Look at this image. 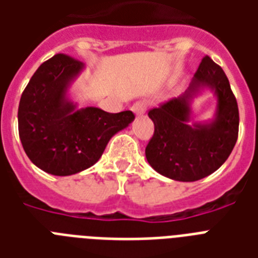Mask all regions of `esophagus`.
I'll use <instances>...</instances> for the list:
<instances>
[{
	"instance_id": "34e87169",
	"label": "esophagus",
	"mask_w": 258,
	"mask_h": 258,
	"mask_svg": "<svg viewBox=\"0 0 258 258\" xmlns=\"http://www.w3.org/2000/svg\"><path fill=\"white\" fill-rule=\"evenodd\" d=\"M131 108L137 115H143L146 112V108H147V103H146V100L135 101Z\"/></svg>"
}]
</instances>
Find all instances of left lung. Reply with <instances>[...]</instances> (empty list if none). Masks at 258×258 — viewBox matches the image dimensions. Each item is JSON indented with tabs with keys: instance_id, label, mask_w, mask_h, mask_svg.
Listing matches in <instances>:
<instances>
[{
	"instance_id": "1",
	"label": "left lung",
	"mask_w": 258,
	"mask_h": 258,
	"mask_svg": "<svg viewBox=\"0 0 258 258\" xmlns=\"http://www.w3.org/2000/svg\"><path fill=\"white\" fill-rule=\"evenodd\" d=\"M202 86L217 95V116L209 125L189 124L188 100ZM154 134L146 147V158L155 171L180 182H194L224 165L238 138V105L226 75L205 56L190 88L149 111Z\"/></svg>"
}]
</instances>
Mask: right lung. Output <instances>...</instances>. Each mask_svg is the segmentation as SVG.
I'll return each mask as SVG.
<instances>
[{
	"mask_svg": "<svg viewBox=\"0 0 258 258\" xmlns=\"http://www.w3.org/2000/svg\"><path fill=\"white\" fill-rule=\"evenodd\" d=\"M83 62L58 53L42 62L25 87L18 105V134L26 155L38 169L72 175L99 159L109 139L134 120L133 111L76 109L67 89Z\"/></svg>",
	"mask_w": 258,
	"mask_h": 258,
	"instance_id": "1",
	"label": "right lung"
}]
</instances>
